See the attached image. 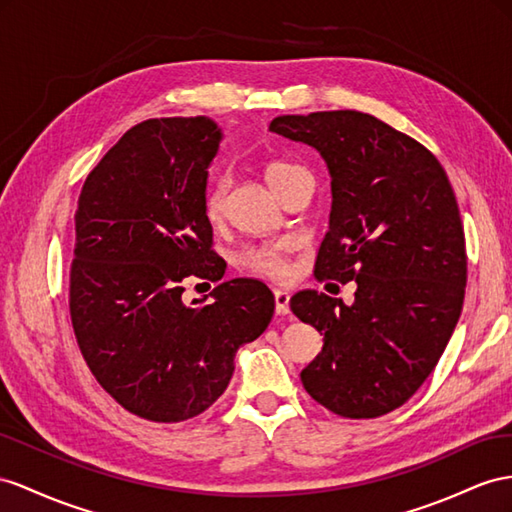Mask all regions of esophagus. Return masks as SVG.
<instances>
[{"mask_svg":"<svg viewBox=\"0 0 512 512\" xmlns=\"http://www.w3.org/2000/svg\"><path fill=\"white\" fill-rule=\"evenodd\" d=\"M274 309H277V316H287L290 313V292L274 290Z\"/></svg>","mask_w":512,"mask_h":512,"instance_id":"obj_1","label":"esophagus"}]
</instances>
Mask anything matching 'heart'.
Segmentation results:
<instances>
[{
    "mask_svg": "<svg viewBox=\"0 0 512 512\" xmlns=\"http://www.w3.org/2000/svg\"><path fill=\"white\" fill-rule=\"evenodd\" d=\"M300 166L290 162H270L264 170V175L270 183V188L277 192L281 183L294 175ZM225 196H227V183L225 179H212L207 183L205 194H203V214L205 218L216 225L225 216ZM240 266L248 272L259 274V277L268 279H283L287 274V255L283 246L279 244H268V246H255L246 248L240 255Z\"/></svg>",
    "mask_w": 512,
    "mask_h": 512,
    "instance_id": "1",
    "label": "heart"
}]
</instances>
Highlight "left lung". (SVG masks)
<instances>
[{"instance_id":"1","label":"left lung","mask_w":512,"mask_h":512,"mask_svg":"<svg viewBox=\"0 0 512 512\" xmlns=\"http://www.w3.org/2000/svg\"><path fill=\"white\" fill-rule=\"evenodd\" d=\"M270 131L318 149L329 166L331 229L313 274L357 281L350 307L316 290L290 300L324 335L300 381L339 417L391 413L435 370L463 309L467 253L452 183L424 144L372 114H287Z\"/></svg>"}]
</instances>
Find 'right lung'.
I'll use <instances>...</instances> for the list:
<instances>
[{
    "mask_svg": "<svg viewBox=\"0 0 512 512\" xmlns=\"http://www.w3.org/2000/svg\"><path fill=\"white\" fill-rule=\"evenodd\" d=\"M218 142L205 116L142 121L90 170L77 201L75 342L97 383L157 424L209 409L231 381L235 350L274 313L272 292L255 279L218 283L203 307L181 300L188 281L209 285L225 274L203 214Z\"/></svg>",
    "mask_w": 512,
    "mask_h": 512,
    "instance_id": "right-lung-1",
    "label": "right lung"
}]
</instances>
